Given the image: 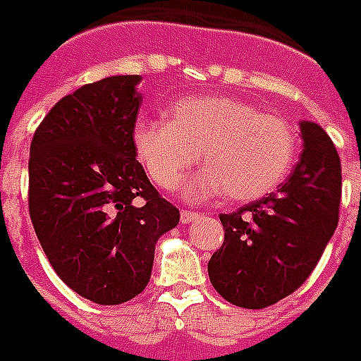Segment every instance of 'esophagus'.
<instances>
[{"mask_svg": "<svg viewBox=\"0 0 361 361\" xmlns=\"http://www.w3.org/2000/svg\"><path fill=\"white\" fill-rule=\"evenodd\" d=\"M197 219V213H194V211H180V222L183 224H190V222H194Z\"/></svg>", "mask_w": 361, "mask_h": 361, "instance_id": "esophagus-1", "label": "esophagus"}]
</instances>
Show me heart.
<instances>
[{
	"instance_id": "heart-1",
	"label": "heart",
	"mask_w": 361,
	"mask_h": 361,
	"mask_svg": "<svg viewBox=\"0 0 361 361\" xmlns=\"http://www.w3.org/2000/svg\"><path fill=\"white\" fill-rule=\"evenodd\" d=\"M133 148L164 190H175L202 159L205 167L184 186L186 200H209L226 190L235 202H251L283 180L297 137L283 119L245 100L207 94L178 99L169 121L137 119Z\"/></svg>"
}]
</instances>
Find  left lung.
<instances>
[{
	"label": "left lung",
	"mask_w": 361,
	"mask_h": 361,
	"mask_svg": "<svg viewBox=\"0 0 361 361\" xmlns=\"http://www.w3.org/2000/svg\"><path fill=\"white\" fill-rule=\"evenodd\" d=\"M302 154L278 190L221 215L224 242L207 264L224 299L267 308L299 289L312 274L338 222L341 159L329 135L300 121Z\"/></svg>",
	"instance_id": "1"
}]
</instances>
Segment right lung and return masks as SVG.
<instances>
[{
    "label": "right lung",
    "mask_w": 361,
    "mask_h": 361,
    "mask_svg": "<svg viewBox=\"0 0 361 361\" xmlns=\"http://www.w3.org/2000/svg\"><path fill=\"white\" fill-rule=\"evenodd\" d=\"M140 75H110L56 102L30 145V219L51 267L83 299L145 291L156 243L178 224L137 161Z\"/></svg>",
    "instance_id": "right-lung-1"
}]
</instances>
